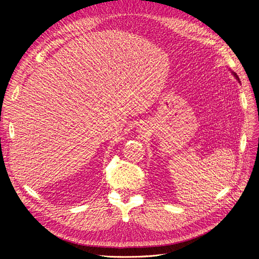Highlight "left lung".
<instances>
[{
    "label": "left lung",
    "mask_w": 259,
    "mask_h": 259,
    "mask_svg": "<svg viewBox=\"0 0 259 259\" xmlns=\"http://www.w3.org/2000/svg\"><path fill=\"white\" fill-rule=\"evenodd\" d=\"M232 73H233V75H234V76H235V77H236V79H237V80H238V81H239V83H240V80H239V78H238V75H237V74H236V73H235V72H232Z\"/></svg>",
    "instance_id": "8db88e82"
}]
</instances>
